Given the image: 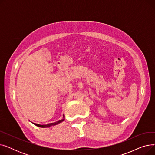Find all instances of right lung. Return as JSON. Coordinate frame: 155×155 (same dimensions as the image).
I'll return each instance as SVG.
<instances>
[{
	"mask_svg": "<svg viewBox=\"0 0 155 155\" xmlns=\"http://www.w3.org/2000/svg\"><path fill=\"white\" fill-rule=\"evenodd\" d=\"M64 116L63 115V119H61V120H58V121H56V122H55V123H50V124H45V125H41V124H35V125H36V126H38V127H50V126H54V125H56V124H59V123H61V122H63V121H64Z\"/></svg>",
	"mask_w": 155,
	"mask_h": 155,
	"instance_id": "add662e5",
	"label": "right lung"
}]
</instances>
